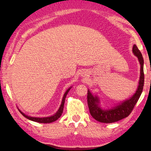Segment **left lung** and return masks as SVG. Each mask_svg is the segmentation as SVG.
<instances>
[{"label":"left lung","instance_id":"obj_1","mask_svg":"<svg viewBox=\"0 0 151 151\" xmlns=\"http://www.w3.org/2000/svg\"><path fill=\"white\" fill-rule=\"evenodd\" d=\"M132 52L137 57L141 65L140 78L137 91L130 99L124 101L119 105L110 110H104L99 106V101L97 97H94L89 90L88 91V105L91 116L95 120L104 123H111L123 119L131 114L142 94L144 86L143 58L140 50L136 45L133 46Z\"/></svg>","mask_w":151,"mask_h":151}]
</instances>
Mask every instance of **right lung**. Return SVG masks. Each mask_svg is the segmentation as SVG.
Wrapping results in <instances>:
<instances>
[{
  "label": "right lung",
  "instance_id": "1",
  "mask_svg": "<svg viewBox=\"0 0 151 151\" xmlns=\"http://www.w3.org/2000/svg\"><path fill=\"white\" fill-rule=\"evenodd\" d=\"M70 88H69L66 91V92L65 93V94L63 95V97L62 99V104H61L60 107L59 108L58 111L56 112V114H54L52 116L50 117H30L28 116V115H25L24 114L22 113V111H21L19 110V111L21 112V114L23 115L24 117H25L26 118H27L28 119H30L31 121H33L35 122H37V123H52V122L56 121L58 119L60 118L61 115H62V114L63 113V106H64V103H65V99L67 96V94L68 93L69 91L70 90Z\"/></svg>",
  "mask_w": 151,
  "mask_h": 151
}]
</instances>
